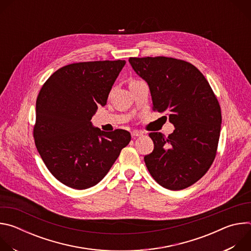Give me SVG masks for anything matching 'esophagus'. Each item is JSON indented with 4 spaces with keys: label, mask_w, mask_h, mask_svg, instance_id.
Masks as SVG:
<instances>
[{
    "label": "esophagus",
    "mask_w": 251,
    "mask_h": 251,
    "mask_svg": "<svg viewBox=\"0 0 251 251\" xmlns=\"http://www.w3.org/2000/svg\"><path fill=\"white\" fill-rule=\"evenodd\" d=\"M131 135H132V137H133V138L141 137V136H143V132H141V131H137V130H134V131H132V132H131Z\"/></svg>",
    "instance_id": "esophagus-1"
}]
</instances>
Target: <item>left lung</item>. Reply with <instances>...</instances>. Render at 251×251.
I'll use <instances>...</instances> for the list:
<instances>
[{"label":"left lung","instance_id":"8db88e82","mask_svg":"<svg viewBox=\"0 0 251 251\" xmlns=\"http://www.w3.org/2000/svg\"><path fill=\"white\" fill-rule=\"evenodd\" d=\"M135 73L150 89L153 108L167 113L175 130L150 133L154 150L144 157L162 187L180 191L208 171L217 154L222 111L207 80L193 64L172 57H130Z\"/></svg>","mask_w":251,"mask_h":251}]
</instances>
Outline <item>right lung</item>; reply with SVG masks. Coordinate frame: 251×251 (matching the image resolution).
<instances>
[{
    "label": "right lung",
    "instance_id": "add662e5",
    "mask_svg": "<svg viewBox=\"0 0 251 251\" xmlns=\"http://www.w3.org/2000/svg\"><path fill=\"white\" fill-rule=\"evenodd\" d=\"M125 60L88 61L57 69L43 85L35 105L33 137L52 176L85 190L109 172L131 140L128 131L104 132L91 118L105 106Z\"/></svg>",
    "mask_w": 251,
    "mask_h": 251
}]
</instances>
